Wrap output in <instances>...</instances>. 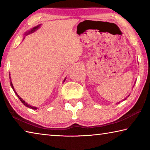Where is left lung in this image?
I'll use <instances>...</instances> for the list:
<instances>
[{
	"label": "left lung",
	"mask_w": 150,
	"mask_h": 150,
	"mask_svg": "<svg viewBox=\"0 0 150 150\" xmlns=\"http://www.w3.org/2000/svg\"><path fill=\"white\" fill-rule=\"evenodd\" d=\"M130 96V95H128V96ZM126 98H127V97H126V98H124V99H123V100H125L126 99ZM120 103V102H118V103Z\"/></svg>",
	"instance_id": "8db88e82"
}]
</instances>
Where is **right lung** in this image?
Instances as JSON below:
<instances>
[{"mask_svg": "<svg viewBox=\"0 0 150 150\" xmlns=\"http://www.w3.org/2000/svg\"><path fill=\"white\" fill-rule=\"evenodd\" d=\"M40 26H41V24H39V25H38V26L34 27V28H32L31 30H29V31H28V32H26V33H25L24 35H28V34H32V33H33V32H34L35 31V30H37L40 27ZM9 76H10V74H9ZM9 78H11V76H10ZM65 79H64V81H63V82H65ZM11 87L12 88V89H13V91H14V93H16V96H18V98L20 100V101H21V102H22V103H23L24 105L26 106V107H28V108H30L34 109V110H36L37 108H37V107H35V106H31V105H28V104L25 102V101H24L23 99H22V98L21 97H20V96L18 95L17 93L16 92V91L14 90V87H13V85H12V82H11Z\"/></svg>", "mask_w": 150, "mask_h": 150, "instance_id": "right-lung-1", "label": "right lung"}]
</instances>
